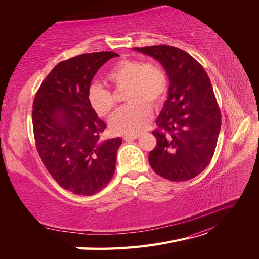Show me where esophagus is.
<instances>
[{
    "instance_id": "obj_1",
    "label": "esophagus",
    "mask_w": 259,
    "mask_h": 259,
    "mask_svg": "<svg viewBox=\"0 0 259 259\" xmlns=\"http://www.w3.org/2000/svg\"><path fill=\"white\" fill-rule=\"evenodd\" d=\"M139 137V134H135V135H124L123 138L124 140H134L137 139Z\"/></svg>"
}]
</instances>
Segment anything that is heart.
<instances>
[{"label": "heart", "instance_id": "1", "mask_svg": "<svg viewBox=\"0 0 259 259\" xmlns=\"http://www.w3.org/2000/svg\"><path fill=\"white\" fill-rule=\"evenodd\" d=\"M106 82L115 91L124 92L128 105L111 119V130L121 135H135L147 127L151 119V108L158 107L165 98L167 79L162 68L151 62L123 59L109 71ZM89 104L99 116H108L115 108L112 94L98 85L89 91Z\"/></svg>", "mask_w": 259, "mask_h": 259}]
</instances>
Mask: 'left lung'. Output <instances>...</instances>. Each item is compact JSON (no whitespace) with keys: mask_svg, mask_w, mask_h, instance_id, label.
Instances as JSON below:
<instances>
[{"mask_svg":"<svg viewBox=\"0 0 259 259\" xmlns=\"http://www.w3.org/2000/svg\"><path fill=\"white\" fill-rule=\"evenodd\" d=\"M158 60L169 80L167 99L152 132L156 146L149 163L171 182L189 180L206 168L213 158L222 116L209 77L187 52L169 45L134 48Z\"/></svg>","mask_w":259,"mask_h":259,"instance_id":"obj_1","label":"left lung"}]
</instances>
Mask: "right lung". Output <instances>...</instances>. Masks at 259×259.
Returning a JSON list of instances; mask_svg holds the SVG:
<instances>
[{"mask_svg": "<svg viewBox=\"0 0 259 259\" xmlns=\"http://www.w3.org/2000/svg\"><path fill=\"white\" fill-rule=\"evenodd\" d=\"M113 52L83 54L59 62L41 84L33 101L37 152L64 189L80 195L103 190L115 170L120 137L101 140L107 127L89 104L91 82Z\"/></svg>", "mask_w": 259, "mask_h": 259, "instance_id": "1", "label": "right lung"}]
</instances>
